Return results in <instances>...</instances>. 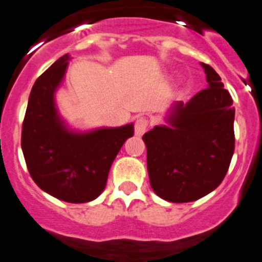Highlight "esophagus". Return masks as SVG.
<instances>
[{
  "label": "esophagus",
  "mask_w": 262,
  "mask_h": 262,
  "mask_svg": "<svg viewBox=\"0 0 262 262\" xmlns=\"http://www.w3.org/2000/svg\"><path fill=\"white\" fill-rule=\"evenodd\" d=\"M147 128H149V120L146 117H138L134 122V130H136L137 136L144 134L147 130Z\"/></svg>",
  "instance_id": "obj_1"
}]
</instances>
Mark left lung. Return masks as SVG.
<instances>
[{"mask_svg": "<svg viewBox=\"0 0 262 262\" xmlns=\"http://www.w3.org/2000/svg\"><path fill=\"white\" fill-rule=\"evenodd\" d=\"M208 88L187 104L177 103L171 126H156L144 134L150 186L172 203H187L210 194L228 171L235 150V108L222 79L202 63Z\"/></svg>", "mask_w": 262, "mask_h": 262, "instance_id": "obj_1", "label": "left lung"}]
</instances>
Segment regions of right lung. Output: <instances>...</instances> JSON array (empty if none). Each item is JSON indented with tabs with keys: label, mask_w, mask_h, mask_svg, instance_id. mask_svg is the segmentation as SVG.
I'll list each match as a JSON object with an SVG mask.
<instances>
[{
	"label": "right lung",
	"mask_w": 262,
	"mask_h": 262,
	"mask_svg": "<svg viewBox=\"0 0 262 262\" xmlns=\"http://www.w3.org/2000/svg\"><path fill=\"white\" fill-rule=\"evenodd\" d=\"M68 54L43 72L31 90L21 145L27 170L38 187L68 203L96 199L105 188L109 170L132 124L91 133L68 132L58 117L54 92L64 76Z\"/></svg>",
	"instance_id": "1"
}]
</instances>
